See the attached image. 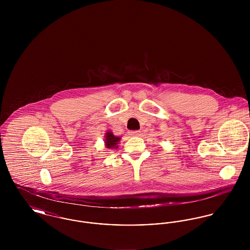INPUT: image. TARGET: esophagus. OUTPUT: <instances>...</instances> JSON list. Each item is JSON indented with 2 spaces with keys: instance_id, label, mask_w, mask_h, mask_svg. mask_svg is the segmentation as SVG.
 I'll return each instance as SVG.
<instances>
[{
  "instance_id": "obj_1",
  "label": "esophagus",
  "mask_w": 250,
  "mask_h": 250,
  "mask_svg": "<svg viewBox=\"0 0 250 250\" xmlns=\"http://www.w3.org/2000/svg\"><path fill=\"white\" fill-rule=\"evenodd\" d=\"M129 135L130 136H134V137H138V136L141 135V131H131V132H129Z\"/></svg>"
}]
</instances>
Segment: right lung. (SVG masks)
I'll return each mask as SVG.
<instances>
[{"instance_id":"add662e5","label":"right lung","mask_w":250,"mask_h":250,"mask_svg":"<svg viewBox=\"0 0 250 250\" xmlns=\"http://www.w3.org/2000/svg\"><path fill=\"white\" fill-rule=\"evenodd\" d=\"M120 142L119 137H116L112 134L111 131H107L105 136V145L106 148H117L118 147V143Z\"/></svg>"}]
</instances>
